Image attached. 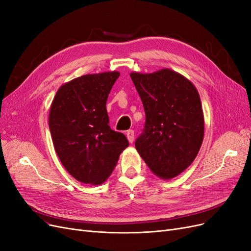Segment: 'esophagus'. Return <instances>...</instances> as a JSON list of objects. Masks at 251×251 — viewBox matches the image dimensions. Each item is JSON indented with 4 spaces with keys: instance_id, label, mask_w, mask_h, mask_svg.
<instances>
[{
    "instance_id": "34e87169",
    "label": "esophagus",
    "mask_w": 251,
    "mask_h": 251,
    "mask_svg": "<svg viewBox=\"0 0 251 251\" xmlns=\"http://www.w3.org/2000/svg\"><path fill=\"white\" fill-rule=\"evenodd\" d=\"M126 138L129 143H133L134 141V138H135V133L133 129H128V131L126 132Z\"/></svg>"
}]
</instances>
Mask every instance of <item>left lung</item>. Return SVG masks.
<instances>
[{"label":"left lung","instance_id":"1","mask_svg":"<svg viewBox=\"0 0 251 251\" xmlns=\"http://www.w3.org/2000/svg\"><path fill=\"white\" fill-rule=\"evenodd\" d=\"M129 75L145 111L136 150L155 176L176 177L191 165L203 140L200 94L184 75L168 68Z\"/></svg>","mask_w":251,"mask_h":251}]
</instances>
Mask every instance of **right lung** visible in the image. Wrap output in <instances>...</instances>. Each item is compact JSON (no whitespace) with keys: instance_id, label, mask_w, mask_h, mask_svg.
<instances>
[{"instance_id":"right-lung-1","label":"right lung","mask_w":251,"mask_h":251,"mask_svg":"<svg viewBox=\"0 0 251 251\" xmlns=\"http://www.w3.org/2000/svg\"><path fill=\"white\" fill-rule=\"evenodd\" d=\"M118 72L85 75L60 87L49 126L54 148L68 174L81 183L100 185L112 174L126 137L111 129L106 103Z\"/></svg>"}]
</instances>
